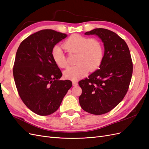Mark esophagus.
Returning <instances> with one entry per match:
<instances>
[{"mask_svg":"<svg viewBox=\"0 0 149 149\" xmlns=\"http://www.w3.org/2000/svg\"><path fill=\"white\" fill-rule=\"evenodd\" d=\"M72 83H73V86H76L78 85V82L76 81H73L72 82Z\"/></svg>","mask_w":149,"mask_h":149,"instance_id":"1","label":"esophagus"}]
</instances>
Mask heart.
Masks as SVG:
<instances>
[{
	"label": "heart",
	"instance_id": "b5f03b06",
	"mask_svg": "<svg viewBox=\"0 0 149 149\" xmlns=\"http://www.w3.org/2000/svg\"><path fill=\"white\" fill-rule=\"evenodd\" d=\"M69 55H76L75 63L78 65L69 68L64 72L66 79L73 81L82 78L90 71L96 70L102 63L104 48L102 42L97 38H89L78 34L71 35L63 44ZM52 58L55 64L61 68L69 65L64 52L60 47L54 48Z\"/></svg>",
	"mask_w": 149,
	"mask_h": 149
}]
</instances>
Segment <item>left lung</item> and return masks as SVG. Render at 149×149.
Listing matches in <instances>:
<instances>
[{"instance_id":"8db88e82","label":"left lung","mask_w":149,"mask_h":149,"mask_svg":"<svg viewBox=\"0 0 149 149\" xmlns=\"http://www.w3.org/2000/svg\"><path fill=\"white\" fill-rule=\"evenodd\" d=\"M85 35H97L104 43V54L100 69L79 81L82 89L79 102L84 111L101 115L113 109L125 96L132 75V61L127 43L113 31L100 28Z\"/></svg>"}]
</instances>
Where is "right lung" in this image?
<instances>
[{
  "label": "right lung",
  "instance_id": "right-lung-1",
  "mask_svg": "<svg viewBox=\"0 0 149 149\" xmlns=\"http://www.w3.org/2000/svg\"><path fill=\"white\" fill-rule=\"evenodd\" d=\"M67 35L42 30L22 42L18 48L13 74L18 93L29 109L48 116L59 108L72 86L70 80H60L62 73L52 58L55 45Z\"/></svg>",
  "mask_w": 149,
  "mask_h": 149
}]
</instances>
